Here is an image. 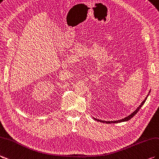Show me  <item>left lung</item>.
Returning <instances> with one entry per match:
<instances>
[{
    "label": "left lung",
    "mask_w": 159,
    "mask_h": 159,
    "mask_svg": "<svg viewBox=\"0 0 159 159\" xmlns=\"http://www.w3.org/2000/svg\"><path fill=\"white\" fill-rule=\"evenodd\" d=\"M147 97H148V95H147ZM147 97L145 98V99L144 100H143L142 102V104H140L139 106V107L138 108L136 109L135 111L133 112L132 114H131L130 115H129L128 116H127V117H125V118H124L123 119H121V120H115V121H105V120H99V119H95L94 118V119L95 120H98V121H99V122H102V123H107V124H110V123H120V122H125V121H127V120H130L131 118H133L134 117L136 114L138 113V112L139 111V109L141 108V107L143 106V104H144L145 103V102H146V99H147Z\"/></svg>",
    "instance_id": "1"
}]
</instances>
